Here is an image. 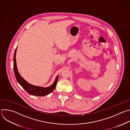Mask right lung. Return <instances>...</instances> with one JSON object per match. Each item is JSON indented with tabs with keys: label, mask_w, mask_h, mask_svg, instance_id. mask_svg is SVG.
I'll return each mask as SVG.
<instances>
[{
	"label": "right lung",
	"mask_w": 130,
	"mask_h": 130,
	"mask_svg": "<svg viewBox=\"0 0 130 130\" xmlns=\"http://www.w3.org/2000/svg\"><path fill=\"white\" fill-rule=\"evenodd\" d=\"M16 48L14 55V71L15 77L18 83L22 86V88L29 94L34 95V96H43L46 95L50 93H51L55 89L56 86L57 85V83L59 75L57 76L56 78L55 81L54 83L48 87L44 88L42 87H38V86H34L28 82H27L25 80H24L20 75L18 71L17 70V65H16Z\"/></svg>",
	"instance_id": "1"
}]
</instances>
